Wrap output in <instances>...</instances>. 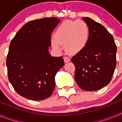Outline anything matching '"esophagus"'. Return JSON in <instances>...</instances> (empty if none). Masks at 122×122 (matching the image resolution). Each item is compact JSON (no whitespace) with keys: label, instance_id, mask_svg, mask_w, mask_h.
Masks as SVG:
<instances>
[{"label":"esophagus","instance_id":"1","mask_svg":"<svg viewBox=\"0 0 122 122\" xmlns=\"http://www.w3.org/2000/svg\"><path fill=\"white\" fill-rule=\"evenodd\" d=\"M63 59H64V62H65V63H67V62H68L70 61V59L68 57H67V56H65V57H63Z\"/></svg>","mask_w":122,"mask_h":122}]
</instances>
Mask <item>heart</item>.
Returning a JSON list of instances; mask_svg holds the SVG:
<instances>
[{
    "label": "heart",
    "instance_id": "heart-1",
    "mask_svg": "<svg viewBox=\"0 0 122 122\" xmlns=\"http://www.w3.org/2000/svg\"><path fill=\"white\" fill-rule=\"evenodd\" d=\"M89 29L82 21H66L60 24L55 33L52 45L56 49H60V45L66 46L70 53H77L82 50L89 39Z\"/></svg>",
    "mask_w": 122,
    "mask_h": 122
}]
</instances>
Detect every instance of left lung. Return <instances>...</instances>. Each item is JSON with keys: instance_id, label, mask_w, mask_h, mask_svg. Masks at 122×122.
<instances>
[{"instance_id": "obj_1", "label": "left lung", "mask_w": 122, "mask_h": 122, "mask_svg": "<svg viewBox=\"0 0 122 122\" xmlns=\"http://www.w3.org/2000/svg\"><path fill=\"white\" fill-rule=\"evenodd\" d=\"M89 29V39L84 49L73 57L75 80L81 89L95 91L111 81L116 66L117 46L112 35L101 24L83 17Z\"/></svg>"}]
</instances>
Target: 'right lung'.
<instances>
[{
  "instance_id": "1",
  "label": "right lung",
  "mask_w": 122,
  "mask_h": 122,
  "mask_svg": "<svg viewBox=\"0 0 122 122\" xmlns=\"http://www.w3.org/2000/svg\"><path fill=\"white\" fill-rule=\"evenodd\" d=\"M59 22L55 17L29 21L11 41L6 60L8 80L22 97L38 101L53 93L55 76L64 65L62 57H52L48 51L51 34Z\"/></svg>"
}]
</instances>
